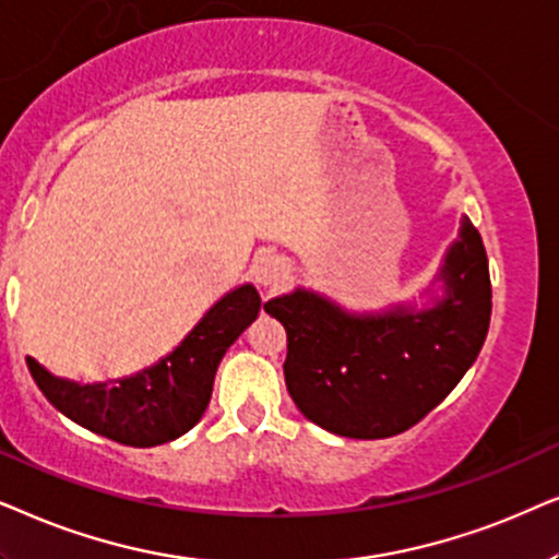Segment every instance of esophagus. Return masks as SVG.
Listing matches in <instances>:
<instances>
[{
  "label": "esophagus",
  "mask_w": 559,
  "mask_h": 559,
  "mask_svg": "<svg viewBox=\"0 0 559 559\" xmlns=\"http://www.w3.org/2000/svg\"><path fill=\"white\" fill-rule=\"evenodd\" d=\"M252 275H255V281L260 286L278 288V286H284V281L292 275V267H288L284 258L263 255L255 260V265H252Z\"/></svg>",
  "instance_id": "34e87169"
}]
</instances>
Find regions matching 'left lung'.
<instances>
[{
	"instance_id": "8db88e82",
	"label": "left lung",
	"mask_w": 559,
	"mask_h": 559,
	"mask_svg": "<svg viewBox=\"0 0 559 559\" xmlns=\"http://www.w3.org/2000/svg\"><path fill=\"white\" fill-rule=\"evenodd\" d=\"M440 275L448 296L424 311L353 317L301 288L265 304L286 326V389L309 421L340 437L383 440L448 399L490 324L488 258L467 217Z\"/></svg>"
}]
</instances>
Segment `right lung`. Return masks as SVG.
I'll return each instance as SVG.
<instances>
[{
  "mask_svg": "<svg viewBox=\"0 0 559 559\" xmlns=\"http://www.w3.org/2000/svg\"><path fill=\"white\" fill-rule=\"evenodd\" d=\"M260 296L250 284L214 304L193 332L158 366L111 385H79L50 376L27 357L29 376L71 421L130 448H155L189 431L212 399L214 373L227 347L258 317Z\"/></svg>",
  "mask_w": 559,
  "mask_h": 559,
  "instance_id": "1",
  "label": "right lung"
}]
</instances>
